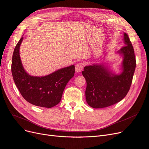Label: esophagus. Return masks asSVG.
Instances as JSON below:
<instances>
[{
	"label": "esophagus",
	"mask_w": 149,
	"mask_h": 149,
	"mask_svg": "<svg viewBox=\"0 0 149 149\" xmlns=\"http://www.w3.org/2000/svg\"><path fill=\"white\" fill-rule=\"evenodd\" d=\"M84 67V64L82 63H78L75 65V71L77 72H80L83 70Z\"/></svg>",
	"instance_id": "1"
}]
</instances>
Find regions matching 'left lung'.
<instances>
[{"label":"left lung","instance_id":"8db88e82","mask_svg":"<svg viewBox=\"0 0 149 149\" xmlns=\"http://www.w3.org/2000/svg\"><path fill=\"white\" fill-rule=\"evenodd\" d=\"M125 45L116 53L122 56L120 72L114 73L105 63L86 65L82 75L86 81V101L95 109L116 104L127 95L136 68L134 52L128 36L124 33Z\"/></svg>","mask_w":149,"mask_h":149}]
</instances>
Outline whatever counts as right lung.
Wrapping results in <instances>:
<instances>
[{
  "mask_svg": "<svg viewBox=\"0 0 149 149\" xmlns=\"http://www.w3.org/2000/svg\"><path fill=\"white\" fill-rule=\"evenodd\" d=\"M21 37L15 48L12 73L15 84L27 102L36 106L51 108L59 103L68 81L73 77L75 66L61 68L42 77L32 76L25 70L19 56Z\"/></svg>",
  "mask_w": 149,
  "mask_h": 149,
  "instance_id": "right-lung-1",
  "label": "right lung"
}]
</instances>
